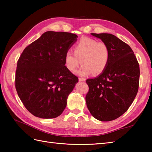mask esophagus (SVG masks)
Masks as SVG:
<instances>
[{
    "instance_id": "esophagus-1",
    "label": "esophagus",
    "mask_w": 152,
    "mask_h": 152,
    "mask_svg": "<svg viewBox=\"0 0 152 152\" xmlns=\"http://www.w3.org/2000/svg\"><path fill=\"white\" fill-rule=\"evenodd\" d=\"M86 78H79V81L80 82H85L86 81Z\"/></svg>"
}]
</instances>
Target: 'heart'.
<instances>
[{
	"label": "heart",
	"instance_id": "b5f03b06",
	"mask_svg": "<svg viewBox=\"0 0 152 152\" xmlns=\"http://www.w3.org/2000/svg\"><path fill=\"white\" fill-rule=\"evenodd\" d=\"M74 53L68 51L64 56V64L68 70L74 72L82 63L78 70L80 76L95 75L102 73L107 66L110 53L107 45L93 38H83L73 48Z\"/></svg>",
	"mask_w": 152,
	"mask_h": 152
}]
</instances>
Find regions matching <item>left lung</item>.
<instances>
[{
  "mask_svg": "<svg viewBox=\"0 0 152 152\" xmlns=\"http://www.w3.org/2000/svg\"><path fill=\"white\" fill-rule=\"evenodd\" d=\"M91 34L107 45L110 56L106 69L96 78L86 80V104L96 119L112 121L127 110L137 94L139 64L131 47L114 35Z\"/></svg>",
  "mask_w": 152,
  "mask_h": 152,
  "instance_id": "obj_1",
  "label": "left lung"
}]
</instances>
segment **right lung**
Masks as SVG:
<instances>
[{
	"mask_svg": "<svg viewBox=\"0 0 152 152\" xmlns=\"http://www.w3.org/2000/svg\"><path fill=\"white\" fill-rule=\"evenodd\" d=\"M78 36L47 31L25 48L18 61L15 89L27 110L38 118L62 114L78 77L68 70L64 56Z\"/></svg>",
	"mask_w": 152,
	"mask_h": 152,
	"instance_id": "add662e5",
	"label": "right lung"
}]
</instances>
